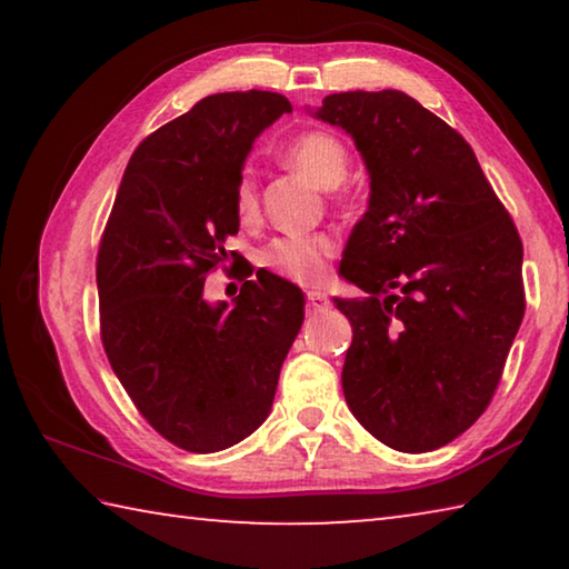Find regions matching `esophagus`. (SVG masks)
Instances as JSON below:
<instances>
[{
    "label": "esophagus",
    "instance_id": "34e87169",
    "mask_svg": "<svg viewBox=\"0 0 569 569\" xmlns=\"http://www.w3.org/2000/svg\"><path fill=\"white\" fill-rule=\"evenodd\" d=\"M306 306H308V311L319 313V311H326V308L331 306V301H329V298H326V293H321V291H308V293H306Z\"/></svg>",
    "mask_w": 569,
    "mask_h": 569
}]
</instances>
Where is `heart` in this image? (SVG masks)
<instances>
[{
    "instance_id": "1",
    "label": "heart",
    "mask_w": 569,
    "mask_h": 569,
    "mask_svg": "<svg viewBox=\"0 0 569 569\" xmlns=\"http://www.w3.org/2000/svg\"><path fill=\"white\" fill-rule=\"evenodd\" d=\"M288 160L296 170L316 182L323 190L339 188L349 172V152L343 142L329 132H303L288 146ZM258 208V188L250 170H243L236 186L238 216L250 218ZM336 253V240L331 236H286L273 240L266 250V263L301 283L321 281L326 271V258Z\"/></svg>"
}]
</instances>
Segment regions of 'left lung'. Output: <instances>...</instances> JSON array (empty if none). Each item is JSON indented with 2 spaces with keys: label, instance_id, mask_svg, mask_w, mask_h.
Returning <instances> with one entry per match:
<instances>
[{
  "label": "left lung",
  "instance_id": "8db88e82",
  "mask_svg": "<svg viewBox=\"0 0 569 569\" xmlns=\"http://www.w3.org/2000/svg\"><path fill=\"white\" fill-rule=\"evenodd\" d=\"M308 112L351 134L369 172L339 268L366 298H333L353 329L346 403L391 449H439L502 377L525 316L522 240L469 142L407 92H336Z\"/></svg>",
  "mask_w": 569,
  "mask_h": 569
}]
</instances>
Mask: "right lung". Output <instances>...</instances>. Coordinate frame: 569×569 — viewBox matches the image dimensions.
Masks as SVG:
<instances>
[{
  "instance_id": "add662e5",
  "label": "right lung",
  "mask_w": 569,
  "mask_h": 569,
  "mask_svg": "<svg viewBox=\"0 0 569 569\" xmlns=\"http://www.w3.org/2000/svg\"><path fill=\"white\" fill-rule=\"evenodd\" d=\"M291 112L278 92H218L138 146L98 253L102 346L150 427L213 455L273 407L303 323V291L271 271L210 303L206 273L238 233L236 186L258 134Z\"/></svg>"
}]
</instances>
